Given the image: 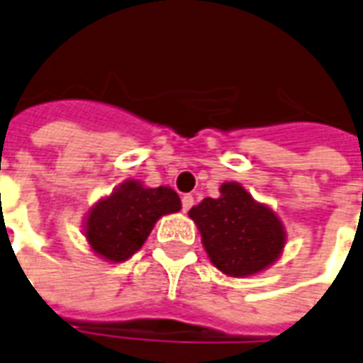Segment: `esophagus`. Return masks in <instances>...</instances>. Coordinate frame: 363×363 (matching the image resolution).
Listing matches in <instances>:
<instances>
[{
	"label": "esophagus",
	"mask_w": 363,
	"mask_h": 363,
	"mask_svg": "<svg viewBox=\"0 0 363 363\" xmlns=\"http://www.w3.org/2000/svg\"><path fill=\"white\" fill-rule=\"evenodd\" d=\"M194 205V196L192 194H186V196H182V211L186 213V211H190V207Z\"/></svg>",
	"instance_id": "34e87169"
}]
</instances>
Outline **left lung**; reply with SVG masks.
<instances>
[{
  "label": "left lung",
  "instance_id": "left-lung-1",
  "mask_svg": "<svg viewBox=\"0 0 363 363\" xmlns=\"http://www.w3.org/2000/svg\"><path fill=\"white\" fill-rule=\"evenodd\" d=\"M207 256L230 277H250L267 269L284 250L281 218L239 184L224 182L218 198H205L190 209Z\"/></svg>",
  "mask_w": 363,
  "mask_h": 363
}]
</instances>
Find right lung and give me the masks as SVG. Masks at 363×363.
<instances>
[{"instance_id":"add662e5","label":"right lung","mask_w":363,"mask_h":363,"mask_svg":"<svg viewBox=\"0 0 363 363\" xmlns=\"http://www.w3.org/2000/svg\"><path fill=\"white\" fill-rule=\"evenodd\" d=\"M177 211L181 199L173 188H147L131 179L90 207L84 238L94 254L121 264L143 247L158 218Z\"/></svg>"}]
</instances>
